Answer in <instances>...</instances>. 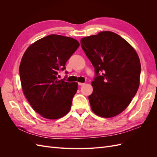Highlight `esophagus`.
<instances>
[{"label":"esophagus","instance_id":"34e87169","mask_svg":"<svg viewBox=\"0 0 157 157\" xmlns=\"http://www.w3.org/2000/svg\"><path fill=\"white\" fill-rule=\"evenodd\" d=\"M78 84L79 86H83V85H84V83H82V82H78Z\"/></svg>","mask_w":157,"mask_h":157}]
</instances>
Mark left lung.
Wrapping results in <instances>:
<instances>
[{"label":"left lung","instance_id":"1","mask_svg":"<svg viewBox=\"0 0 157 157\" xmlns=\"http://www.w3.org/2000/svg\"><path fill=\"white\" fill-rule=\"evenodd\" d=\"M80 44L95 69L93 92L88 96L93 112L105 118L118 115L139 88L141 64L136 50L111 31L82 38Z\"/></svg>","mask_w":157,"mask_h":157}]
</instances>
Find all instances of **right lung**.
<instances>
[{
	"mask_svg": "<svg viewBox=\"0 0 157 157\" xmlns=\"http://www.w3.org/2000/svg\"><path fill=\"white\" fill-rule=\"evenodd\" d=\"M79 46L73 38L50 35L31 44L23 54L19 69L23 92L42 117L57 119L69 111L78 83L58 80V75Z\"/></svg>",
	"mask_w": 157,
	"mask_h": 157,
	"instance_id": "1",
	"label": "right lung"
}]
</instances>
